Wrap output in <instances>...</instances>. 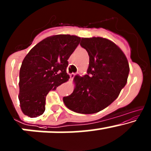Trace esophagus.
<instances>
[{
    "mask_svg": "<svg viewBox=\"0 0 151 151\" xmlns=\"http://www.w3.org/2000/svg\"><path fill=\"white\" fill-rule=\"evenodd\" d=\"M74 76H75V74H74V73H71V74H69V77H70L71 80H73V78L74 77Z\"/></svg>",
    "mask_w": 151,
    "mask_h": 151,
    "instance_id": "esophagus-1",
    "label": "esophagus"
}]
</instances>
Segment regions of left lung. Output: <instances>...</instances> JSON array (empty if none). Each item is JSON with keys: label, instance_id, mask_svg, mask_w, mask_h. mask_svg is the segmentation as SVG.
<instances>
[{"label": "left lung", "instance_id": "8db88e82", "mask_svg": "<svg viewBox=\"0 0 151 151\" xmlns=\"http://www.w3.org/2000/svg\"><path fill=\"white\" fill-rule=\"evenodd\" d=\"M80 45L90 57L88 74L75 76V88L63 101L73 111L95 114L111 104L124 88L129 63L121 49L106 38H82Z\"/></svg>", "mask_w": 151, "mask_h": 151}]
</instances>
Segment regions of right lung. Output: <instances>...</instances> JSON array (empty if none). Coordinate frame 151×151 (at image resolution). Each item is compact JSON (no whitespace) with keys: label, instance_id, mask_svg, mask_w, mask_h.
I'll return each instance as SVG.
<instances>
[{"label":"right lung","instance_id":"add662e5","mask_svg":"<svg viewBox=\"0 0 151 151\" xmlns=\"http://www.w3.org/2000/svg\"><path fill=\"white\" fill-rule=\"evenodd\" d=\"M80 40L70 35L50 36L33 47L25 56L19 83V100L25 115L31 118L42 115L47 93L69 80L68 59Z\"/></svg>","mask_w":151,"mask_h":151}]
</instances>
